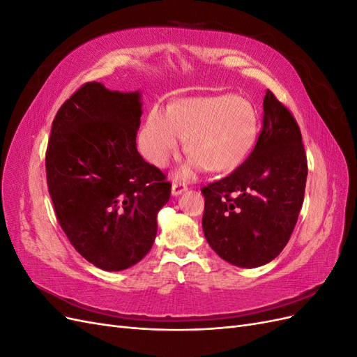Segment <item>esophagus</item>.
I'll return each instance as SVG.
<instances>
[{"label":"esophagus","instance_id":"34e87169","mask_svg":"<svg viewBox=\"0 0 357 357\" xmlns=\"http://www.w3.org/2000/svg\"><path fill=\"white\" fill-rule=\"evenodd\" d=\"M188 189V186L185 185V183H180V181H174L172 183V188H171V193L174 197H178V195H181L183 192H185Z\"/></svg>","mask_w":357,"mask_h":357}]
</instances>
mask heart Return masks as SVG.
I'll return each mask as SVG.
<instances>
[{
	"label": "heart",
	"instance_id": "obj_1",
	"mask_svg": "<svg viewBox=\"0 0 357 357\" xmlns=\"http://www.w3.org/2000/svg\"><path fill=\"white\" fill-rule=\"evenodd\" d=\"M259 128L252 101L235 93L198 96L177 101L171 109L153 107L139 132V146L149 162L164 167L189 137L192 169L231 172L252 153Z\"/></svg>",
	"mask_w": 357,
	"mask_h": 357
}]
</instances>
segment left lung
Masks as SVG:
<instances>
[{
    "instance_id": "8db88e82",
    "label": "left lung",
    "mask_w": 357,
    "mask_h": 357,
    "mask_svg": "<svg viewBox=\"0 0 357 357\" xmlns=\"http://www.w3.org/2000/svg\"><path fill=\"white\" fill-rule=\"evenodd\" d=\"M307 174L295 117L266 91L262 131L253 152L228 177L201 189L202 229L210 247L235 266L271 262L295 229Z\"/></svg>"
}]
</instances>
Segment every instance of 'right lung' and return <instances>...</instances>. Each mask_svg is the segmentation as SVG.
Returning <instances> with one entry per match:
<instances>
[{
	"label": "right lung",
	"mask_w": 357,
	"mask_h": 357,
	"mask_svg": "<svg viewBox=\"0 0 357 357\" xmlns=\"http://www.w3.org/2000/svg\"><path fill=\"white\" fill-rule=\"evenodd\" d=\"M142 93L84 83L61 105L46 152L49 195L70 243L104 271L149 253L171 183L137 150Z\"/></svg>",
	"instance_id": "obj_1"
}]
</instances>
